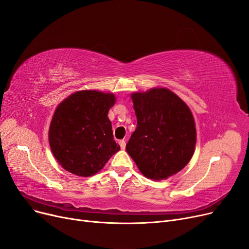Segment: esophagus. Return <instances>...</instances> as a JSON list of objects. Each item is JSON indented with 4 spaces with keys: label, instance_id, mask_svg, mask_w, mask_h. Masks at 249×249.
Masks as SVG:
<instances>
[{
    "label": "esophagus",
    "instance_id": "34e87169",
    "mask_svg": "<svg viewBox=\"0 0 249 249\" xmlns=\"http://www.w3.org/2000/svg\"><path fill=\"white\" fill-rule=\"evenodd\" d=\"M119 144H120V146H121L122 149H125V147H126V142H125L124 139L120 140V142H119Z\"/></svg>",
    "mask_w": 249,
    "mask_h": 249
}]
</instances>
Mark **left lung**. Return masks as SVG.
<instances>
[{"mask_svg":"<svg viewBox=\"0 0 249 249\" xmlns=\"http://www.w3.org/2000/svg\"><path fill=\"white\" fill-rule=\"evenodd\" d=\"M137 126L126 150L142 174L163 180L176 174L193 156L196 129L188 106L168 89L131 94Z\"/></svg>","mask_w":249,"mask_h":249,"instance_id":"obj_1","label":"left lung"}]
</instances>
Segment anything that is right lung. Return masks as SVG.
Wrapping results in <instances>:
<instances>
[{"label": "right lung", "mask_w": 249, "mask_h": 249, "mask_svg": "<svg viewBox=\"0 0 249 249\" xmlns=\"http://www.w3.org/2000/svg\"><path fill=\"white\" fill-rule=\"evenodd\" d=\"M115 102L113 93L80 90L57 107L49 142L53 157L65 170L80 177L92 176L120 149L107 117Z\"/></svg>", "instance_id": "right-lung-1"}]
</instances>
